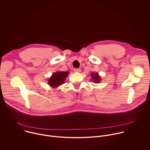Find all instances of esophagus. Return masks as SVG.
<instances>
[{"mask_svg":"<svg viewBox=\"0 0 150 150\" xmlns=\"http://www.w3.org/2000/svg\"><path fill=\"white\" fill-rule=\"evenodd\" d=\"M74 71L75 72H81V69L80 68H75Z\"/></svg>","mask_w":150,"mask_h":150,"instance_id":"1","label":"esophagus"}]
</instances>
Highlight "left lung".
I'll return each instance as SVG.
<instances>
[{
	"mask_svg": "<svg viewBox=\"0 0 150 150\" xmlns=\"http://www.w3.org/2000/svg\"><path fill=\"white\" fill-rule=\"evenodd\" d=\"M91 77L94 79V82H99L100 81V76L98 75V73L91 74Z\"/></svg>",
	"mask_w": 150,
	"mask_h": 150,
	"instance_id": "obj_1",
	"label": "left lung"
}]
</instances>
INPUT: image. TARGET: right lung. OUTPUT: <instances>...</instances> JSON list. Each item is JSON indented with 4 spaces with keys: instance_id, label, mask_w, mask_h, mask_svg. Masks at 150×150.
<instances>
[{
    "instance_id": "obj_1",
    "label": "right lung",
    "mask_w": 150,
    "mask_h": 150,
    "mask_svg": "<svg viewBox=\"0 0 150 150\" xmlns=\"http://www.w3.org/2000/svg\"><path fill=\"white\" fill-rule=\"evenodd\" d=\"M68 74L69 72H58L54 73L48 81L49 85L53 87L59 86L64 83Z\"/></svg>"
}]
</instances>
